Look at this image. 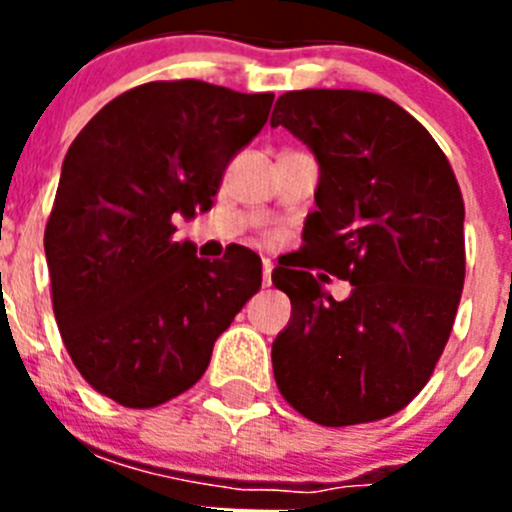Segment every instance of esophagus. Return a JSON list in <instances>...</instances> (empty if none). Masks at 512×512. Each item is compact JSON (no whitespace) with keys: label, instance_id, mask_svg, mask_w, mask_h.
Returning <instances> with one entry per match:
<instances>
[{"label":"esophagus","instance_id":"34e87169","mask_svg":"<svg viewBox=\"0 0 512 512\" xmlns=\"http://www.w3.org/2000/svg\"><path fill=\"white\" fill-rule=\"evenodd\" d=\"M271 269H274V264H271V259L261 261V274H264V287H269V284H271Z\"/></svg>","mask_w":512,"mask_h":512}]
</instances>
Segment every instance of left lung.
Instances as JSON below:
<instances>
[{"instance_id":"8db88e82","label":"left lung","mask_w":512,"mask_h":512,"mask_svg":"<svg viewBox=\"0 0 512 512\" xmlns=\"http://www.w3.org/2000/svg\"><path fill=\"white\" fill-rule=\"evenodd\" d=\"M287 128L320 166L305 259L271 282L292 300L271 364L284 400L320 425L397 413L431 379L464 289V200L431 133L382 94L302 89L277 99ZM320 265L352 282L322 292Z\"/></svg>"}]
</instances>
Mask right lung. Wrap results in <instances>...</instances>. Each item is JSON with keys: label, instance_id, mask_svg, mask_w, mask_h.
<instances>
[{"label": "right lung", "instance_id": "right-lung-1", "mask_svg": "<svg viewBox=\"0 0 512 512\" xmlns=\"http://www.w3.org/2000/svg\"><path fill=\"white\" fill-rule=\"evenodd\" d=\"M271 102L194 79L151 81L104 104L71 143L45 261L66 351L99 395L156 408L187 392L259 292L256 253L197 259L192 241L174 238V217L210 210Z\"/></svg>", "mask_w": 512, "mask_h": 512}]
</instances>
